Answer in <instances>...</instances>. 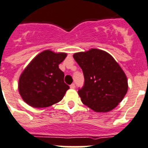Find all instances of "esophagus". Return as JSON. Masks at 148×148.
Listing matches in <instances>:
<instances>
[{
	"label": "esophagus",
	"instance_id": "esophagus-1",
	"mask_svg": "<svg viewBox=\"0 0 148 148\" xmlns=\"http://www.w3.org/2000/svg\"><path fill=\"white\" fill-rule=\"evenodd\" d=\"M70 88H72V89H74V88H75V84H74V83H72V84L70 86Z\"/></svg>",
	"mask_w": 148,
	"mask_h": 148
}]
</instances>
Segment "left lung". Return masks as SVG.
<instances>
[{
	"mask_svg": "<svg viewBox=\"0 0 148 148\" xmlns=\"http://www.w3.org/2000/svg\"><path fill=\"white\" fill-rule=\"evenodd\" d=\"M73 56L84 75V85L78 90L83 104L98 112L116 107L128 89L126 74L118 62L110 53L95 48Z\"/></svg>",
	"mask_w": 148,
	"mask_h": 148,
	"instance_id": "left-lung-1",
	"label": "left lung"
}]
</instances>
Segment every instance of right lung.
<instances>
[{
    "instance_id": "obj_1",
    "label": "right lung",
    "mask_w": 148,
    "mask_h": 148,
    "mask_svg": "<svg viewBox=\"0 0 148 148\" xmlns=\"http://www.w3.org/2000/svg\"><path fill=\"white\" fill-rule=\"evenodd\" d=\"M67 56L65 53L47 50L33 59L21 74L19 93L28 105L47 107L60 102L69 86L64 82V73L59 65Z\"/></svg>"
}]
</instances>
